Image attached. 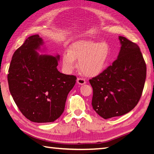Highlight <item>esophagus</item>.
Returning <instances> with one entry per match:
<instances>
[{
	"label": "esophagus",
	"instance_id": "esophagus-1",
	"mask_svg": "<svg viewBox=\"0 0 154 154\" xmlns=\"http://www.w3.org/2000/svg\"><path fill=\"white\" fill-rule=\"evenodd\" d=\"M77 83L80 85H83V84H85V83H86V80H85V79H83L82 78H77Z\"/></svg>",
	"mask_w": 154,
	"mask_h": 154
}]
</instances>
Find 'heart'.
<instances>
[{"label":"heart","instance_id":"1","mask_svg":"<svg viewBox=\"0 0 154 154\" xmlns=\"http://www.w3.org/2000/svg\"><path fill=\"white\" fill-rule=\"evenodd\" d=\"M110 48L105 42L80 41L72 45L63 54V66L67 71H71L79 60L81 71L88 76L99 74L105 68L109 61Z\"/></svg>","mask_w":154,"mask_h":154}]
</instances>
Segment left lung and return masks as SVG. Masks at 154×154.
Here are the masks:
<instances>
[{
  "instance_id": "1",
  "label": "left lung",
  "mask_w": 154,
  "mask_h": 154,
  "mask_svg": "<svg viewBox=\"0 0 154 154\" xmlns=\"http://www.w3.org/2000/svg\"><path fill=\"white\" fill-rule=\"evenodd\" d=\"M117 60L99 75L89 80L93 89L92 105L104 119L127 114L140 100L146 66L140 48L124 36Z\"/></svg>"
}]
</instances>
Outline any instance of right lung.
<instances>
[{
	"label": "right lung",
	"mask_w": 154,
	"mask_h": 154,
	"mask_svg": "<svg viewBox=\"0 0 154 154\" xmlns=\"http://www.w3.org/2000/svg\"><path fill=\"white\" fill-rule=\"evenodd\" d=\"M43 40L38 35L27 38L14 53L8 70L11 94L25 117L35 123L53 122L62 114L76 77L60 72V56L39 55Z\"/></svg>",
	"instance_id": "add662e5"
}]
</instances>
